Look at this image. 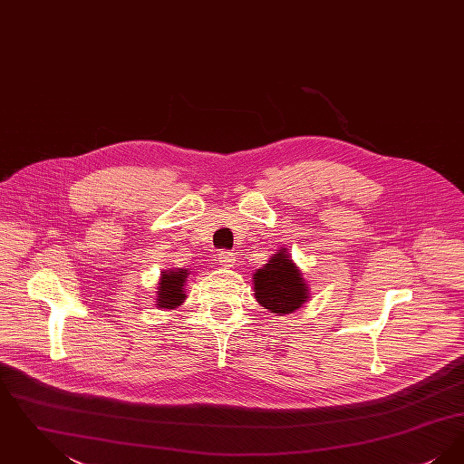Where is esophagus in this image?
I'll return each instance as SVG.
<instances>
[{
    "mask_svg": "<svg viewBox=\"0 0 464 464\" xmlns=\"http://www.w3.org/2000/svg\"><path fill=\"white\" fill-rule=\"evenodd\" d=\"M218 259H219L221 265L233 266V263H235V254L229 252V250H221V252L218 254Z\"/></svg>",
    "mask_w": 464,
    "mask_h": 464,
    "instance_id": "1",
    "label": "esophagus"
}]
</instances>
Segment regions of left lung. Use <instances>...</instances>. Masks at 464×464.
I'll use <instances>...</instances> for the list:
<instances>
[{"mask_svg":"<svg viewBox=\"0 0 464 464\" xmlns=\"http://www.w3.org/2000/svg\"><path fill=\"white\" fill-rule=\"evenodd\" d=\"M254 295L269 313L287 314L301 308L308 299L309 288L301 269L280 248L261 269L254 273Z\"/></svg>","mask_w":464,"mask_h":464,"instance_id":"8db88e82","label":"left lung"}]
</instances>
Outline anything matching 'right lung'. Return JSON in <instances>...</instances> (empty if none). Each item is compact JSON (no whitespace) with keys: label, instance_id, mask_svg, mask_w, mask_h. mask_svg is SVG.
Wrapping results in <instances>:
<instances>
[{"label":"right lung","instance_id":"1","mask_svg":"<svg viewBox=\"0 0 464 464\" xmlns=\"http://www.w3.org/2000/svg\"><path fill=\"white\" fill-rule=\"evenodd\" d=\"M188 269H169L161 271V278L158 282V299L156 308L174 309L180 306L186 299L184 284L188 278Z\"/></svg>","mask_w":464,"mask_h":464}]
</instances>
